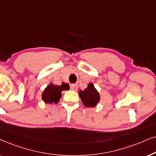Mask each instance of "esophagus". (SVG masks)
<instances>
[{"instance_id": "1", "label": "esophagus", "mask_w": 156, "mask_h": 156, "mask_svg": "<svg viewBox=\"0 0 156 156\" xmlns=\"http://www.w3.org/2000/svg\"><path fill=\"white\" fill-rule=\"evenodd\" d=\"M70 89H71L72 90H78V86H77L76 84H71V86H70Z\"/></svg>"}]
</instances>
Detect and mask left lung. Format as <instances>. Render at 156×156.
<instances>
[{
    "label": "left lung",
    "instance_id": "8db88e82",
    "mask_svg": "<svg viewBox=\"0 0 156 156\" xmlns=\"http://www.w3.org/2000/svg\"><path fill=\"white\" fill-rule=\"evenodd\" d=\"M79 96L85 106L93 108L98 104L100 101V94L93 86L92 83L88 85L84 90L79 91Z\"/></svg>",
    "mask_w": 156,
    "mask_h": 156
}]
</instances>
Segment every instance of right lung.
<instances>
[{"label": "right lung", "instance_id": "1", "mask_svg": "<svg viewBox=\"0 0 156 156\" xmlns=\"http://www.w3.org/2000/svg\"><path fill=\"white\" fill-rule=\"evenodd\" d=\"M69 85L65 83H62L61 86H55L50 83L42 93V100L45 103L56 104L61 98L62 91L68 90H69Z\"/></svg>", "mask_w": 156, "mask_h": 156}]
</instances>
